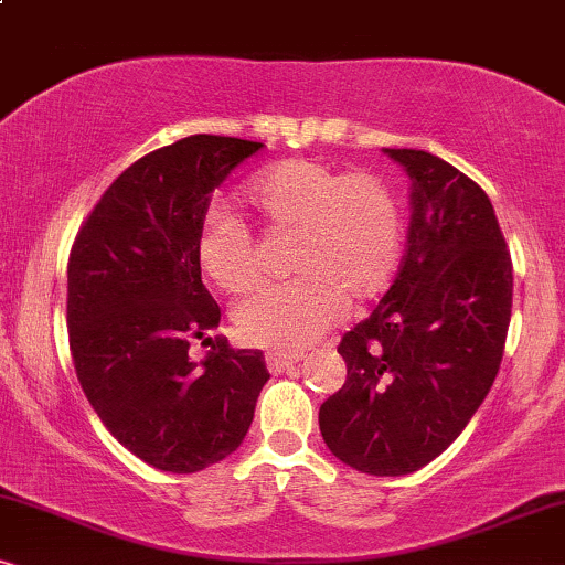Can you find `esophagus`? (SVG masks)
Listing matches in <instances>:
<instances>
[{"instance_id": "34e87169", "label": "esophagus", "mask_w": 565, "mask_h": 565, "mask_svg": "<svg viewBox=\"0 0 565 565\" xmlns=\"http://www.w3.org/2000/svg\"><path fill=\"white\" fill-rule=\"evenodd\" d=\"M300 360V354H282V352H267V367L269 373L280 375L285 370H290Z\"/></svg>"}]
</instances>
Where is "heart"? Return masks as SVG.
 <instances>
[{
  "label": "heart",
  "mask_w": 565,
  "mask_h": 565,
  "mask_svg": "<svg viewBox=\"0 0 565 565\" xmlns=\"http://www.w3.org/2000/svg\"><path fill=\"white\" fill-rule=\"evenodd\" d=\"M244 200L277 234H292L288 273L236 306L246 342L296 352L342 319L344 303L383 296L401 262L404 223L393 190L377 174L342 172L321 159H285L246 184ZM198 265L215 288L242 296L259 280L257 244L228 207L198 231Z\"/></svg>",
  "instance_id": "obj_1"
}]
</instances>
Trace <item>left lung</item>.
Masks as SVG:
<instances>
[{
	"instance_id": "8db88e82",
	"label": "left lung",
	"mask_w": 565,
	"mask_h": 565,
	"mask_svg": "<svg viewBox=\"0 0 565 565\" xmlns=\"http://www.w3.org/2000/svg\"><path fill=\"white\" fill-rule=\"evenodd\" d=\"M412 177L408 249L391 290L347 331V381L319 408L323 443L370 476H406L450 447L499 373L512 257L486 192L435 153L385 149Z\"/></svg>"
}]
</instances>
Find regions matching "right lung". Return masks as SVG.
<instances>
[{
	"mask_svg": "<svg viewBox=\"0 0 565 565\" xmlns=\"http://www.w3.org/2000/svg\"><path fill=\"white\" fill-rule=\"evenodd\" d=\"M259 149L198 134L146 153L103 192L68 254V347L84 396L122 447L169 473L228 458L269 377L259 350L207 337L221 308L195 252L215 188ZM195 338L212 344L200 363Z\"/></svg>",
	"mask_w": 565,
	"mask_h": 565,
	"instance_id": "obj_1",
	"label": "right lung"
}]
</instances>
